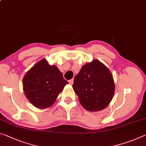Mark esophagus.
<instances>
[{
	"label": "esophagus",
	"instance_id": "esophagus-1",
	"mask_svg": "<svg viewBox=\"0 0 146 146\" xmlns=\"http://www.w3.org/2000/svg\"><path fill=\"white\" fill-rule=\"evenodd\" d=\"M68 82H69V84H71V85H72V84H73V78H72V79L69 80Z\"/></svg>",
	"mask_w": 146,
	"mask_h": 146
}]
</instances>
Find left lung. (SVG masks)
<instances>
[{
  "mask_svg": "<svg viewBox=\"0 0 146 146\" xmlns=\"http://www.w3.org/2000/svg\"><path fill=\"white\" fill-rule=\"evenodd\" d=\"M73 88L83 107L93 112L109 105L114 94L115 84L109 69L96 59L82 67L74 78Z\"/></svg>",
  "mask_w": 146,
  "mask_h": 146,
  "instance_id": "obj_1",
  "label": "left lung"
}]
</instances>
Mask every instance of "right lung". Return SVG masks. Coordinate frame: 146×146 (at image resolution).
I'll use <instances>...</instances> for the list:
<instances>
[{"mask_svg": "<svg viewBox=\"0 0 146 146\" xmlns=\"http://www.w3.org/2000/svg\"><path fill=\"white\" fill-rule=\"evenodd\" d=\"M23 81L26 98L40 109L52 106L65 86L68 84L59 69L54 65L48 64L45 58L32 67Z\"/></svg>", "mask_w": 146, "mask_h": 146, "instance_id": "add662e5", "label": "right lung"}]
</instances>
